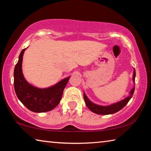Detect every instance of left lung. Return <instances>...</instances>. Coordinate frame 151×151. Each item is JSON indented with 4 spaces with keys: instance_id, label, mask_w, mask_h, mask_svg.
I'll return each mask as SVG.
<instances>
[{
    "instance_id": "left-lung-1",
    "label": "left lung",
    "mask_w": 151,
    "mask_h": 151,
    "mask_svg": "<svg viewBox=\"0 0 151 151\" xmlns=\"http://www.w3.org/2000/svg\"><path fill=\"white\" fill-rule=\"evenodd\" d=\"M135 76H136V72L134 68L133 75H132V82L134 83L133 88H132L131 91H130L129 96H127L126 98H124L122 100L116 103H112L109 104V105H99V104H95L90 101L87 96L86 95L85 92H84V99H85V104L86 106L88 107L90 111L93 112L94 113L98 114H103V115H106V114H112L115 113V112L119 111L123 107L127 105V104L129 103V101L131 100L132 95H133L134 88H135Z\"/></svg>"
}]
</instances>
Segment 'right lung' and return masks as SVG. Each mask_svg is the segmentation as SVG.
Wrapping results in <instances>:
<instances>
[{"label": "right lung", "mask_w": 151, "mask_h": 151, "mask_svg": "<svg viewBox=\"0 0 151 151\" xmlns=\"http://www.w3.org/2000/svg\"><path fill=\"white\" fill-rule=\"evenodd\" d=\"M28 48V47H27ZM24 48L20 52L14 70V87L18 99L35 112H45L54 109L60 103L64 89L70 76L63 78L48 88H38L32 85L24 77L22 64Z\"/></svg>", "instance_id": "add662e5"}]
</instances>
